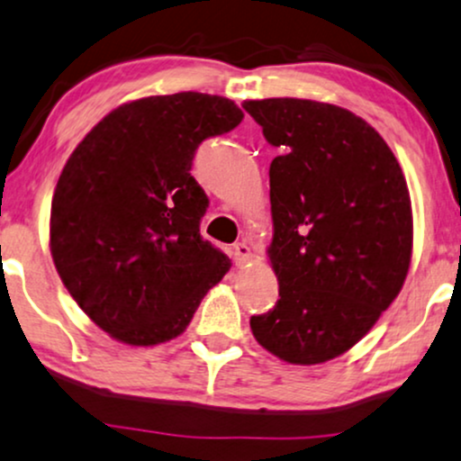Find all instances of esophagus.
Listing matches in <instances>:
<instances>
[{"instance_id": "esophagus-1", "label": "esophagus", "mask_w": 461, "mask_h": 461, "mask_svg": "<svg viewBox=\"0 0 461 461\" xmlns=\"http://www.w3.org/2000/svg\"><path fill=\"white\" fill-rule=\"evenodd\" d=\"M249 258H252V249H249L248 243H235L232 246V260H235L237 267H243L246 263H249Z\"/></svg>"}]
</instances>
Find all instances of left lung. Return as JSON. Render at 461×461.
I'll return each mask as SVG.
<instances>
[{"mask_svg": "<svg viewBox=\"0 0 461 461\" xmlns=\"http://www.w3.org/2000/svg\"><path fill=\"white\" fill-rule=\"evenodd\" d=\"M282 156L269 167L280 299L249 318L276 357L335 359L393 303L412 252L411 194L393 151L355 113L299 98L243 104Z\"/></svg>", "mask_w": 461, "mask_h": 461, "instance_id": "1", "label": "left lung"}]
</instances>
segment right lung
<instances>
[{"instance_id": "obj_1", "label": "right lung", "mask_w": 461, "mask_h": 461, "mask_svg": "<svg viewBox=\"0 0 461 461\" xmlns=\"http://www.w3.org/2000/svg\"><path fill=\"white\" fill-rule=\"evenodd\" d=\"M241 119L220 95H151L109 113L68 158L50 254L78 308L119 342L177 338L230 269L201 237L209 198L190 170L198 145Z\"/></svg>"}]
</instances>
